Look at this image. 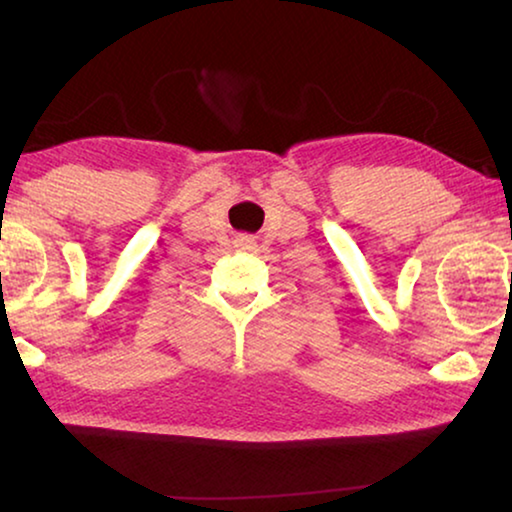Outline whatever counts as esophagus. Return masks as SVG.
Masks as SVG:
<instances>
[{"label":"esophagus","mask_w":512,"mask_h":512,"mask_svg":"<svg viewBox=\"0 0 512 512\" xmlns=\"http://www.w3.org/2000/svg\"><path fill=\"white\" fill-rule=\"evenodd\" d=\"M247 244H249V242H247Z\"/></svg>","instance_id":"obj_1"}]
</instances>
